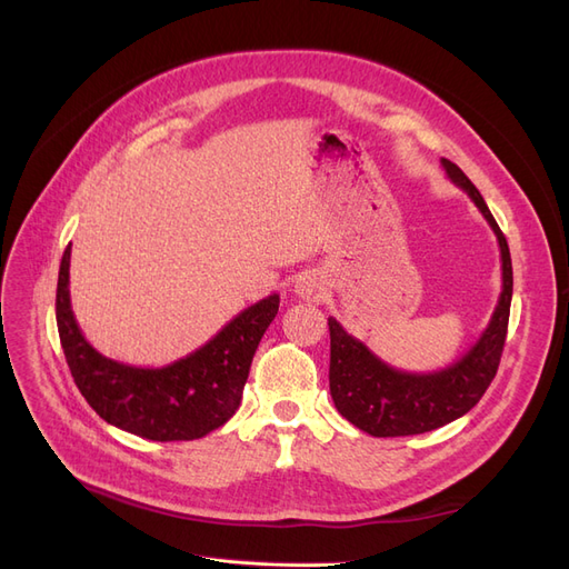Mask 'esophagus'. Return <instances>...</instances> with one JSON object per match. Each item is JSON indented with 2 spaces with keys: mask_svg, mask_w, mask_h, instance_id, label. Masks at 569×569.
<instances>
[{
  "mask_svg": "<svg viewBox=\"0 0 569 569\" xmlns=\"http://www.w3.org/2000/svg\"><path fill=\"white\" fill-rule=\"evenodd\" d=\"M295 291H297V297L303 301H320L325 297L327 287L318 272L306 270L295 280Z\"/></svg>",
  "mask_w": 569,
  "mask_h": 569,
  "instance_id": "esophagus-1",
  "label": "esophagus"
}]
</instances>
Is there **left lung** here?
<instances>
[{
	"label": "left lung",
	"mask_w": 569,
	"mask_h": 569,
	"mask_svg": "<svg viewBox=\"0 0 569 569\" xmlns=\"http://www.w3.org/2000/svg\"><path fill=\"white\" fill-rule=\"evenodd\" d=\"M441 166L451 182L475 201L498 239L503 270L501 297H498L487 330L479 335L470 351H465L456 363L435 372L391 368L363 341L343 330L335 318H327L332 401L343 418L372 437L422 435L462 418L485 396L501 363L512 301L510 249L479 189L449 159H441Z\"/></svg>",
	"instance_id": "left-lung-1"
}]
</instances>
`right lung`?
<instances>
[{
  "label": "right lung",
  "mask_w": 569,
  "mask_h": 569,
  "mask_svg": "<svg viewBox=\"0 0 569 569\" xmlns=\"http://www.w3.org/2000/svg\"><path fill=\"white\" fill-rule=\"evenodd\" d=\"M71 244L57 284V325L66 363L101 420L151 441H192L226 425L242 403L253 353L280 297L244 308L209 341L163 368H137L101 356L71 308Z\"/></svg>",
  "instance_id": "add662e5"
}]
</instances>
